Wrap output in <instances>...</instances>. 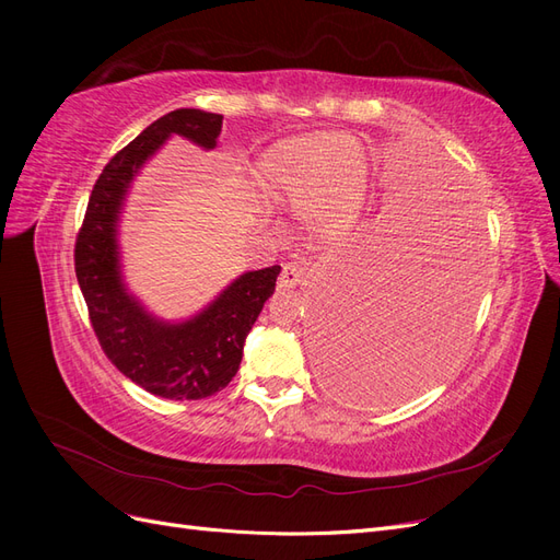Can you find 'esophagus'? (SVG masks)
I'll list each match as a JSON object with an SVG mask.
<instances>
[{
    "instance_id": "1",
    "label": "esophagus",
    "mask_w": 560,
    "mask_h": 560,
    "mask_svg": "<svg viewBox=\"0 0 560 560\" xmlns=\"http://www.w3.org/2000/svg\"><path fill=\"white\" fill-rule=\"evenodd\" d=\"M308 282V266L301 261H290L282 266L280 273V287H296V284H306Z\"/></svg>"
}]
</instances>
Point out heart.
Returning <instances> with one entry per match:
<instances>
[{
    "label": "heart",
    "instance_id": "heart-1",
    "mask_svg": "<svg viewBox=\"0 0 560 560\" xmlns=\"http://www.w3.org/2000/svg\"><path fill=\"white\" fill-rule=\"evenodd\" d=\"M366 154L348 135L315 132L276 144L259 165L268 200L296 208V222L313 238L341 233L362 206Z\"/></svg>",
    "mask_w": 560,
    "mask_h": 560
}]
</instances>
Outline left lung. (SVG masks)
I'll return each instance as SVG.
<instances>
[{"label": "left lung", "mask_w": 560, "mask_h": 560, "mask_svg": "<svg viewBox=\"0 0 560 560\" xmlns=\"http://www.w3.org/2000/svg\"><path fill=\"white\" fill-rule=\"evenodd\" d=\"M404 224L371 229L348 257L317 325V369L338 397L385 406L416 395L469 322L479 222L469 200L428 189Z\"/></svg>", "instance_id": "obj_1"}]
</instances>
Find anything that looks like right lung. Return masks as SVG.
Segmentation results:
<instances>
[{"instance_id":"add662e5","label":"right lung","mask_w":560,"mask_h":560,"mask_svg":"<svg viewBox=\"0 0 560 560\" xmlns=\"http://www.w3.org/2000/svg\"><path fill=\"white\" fill-rule=\"evenodd\" d=\"M222 121V114L175 109L147 126L105 165L77 235V280L100 346L126 378L163 399H206L231 383L245 338L280 276V266L247 270L179 322L149 313L124 280L118 224L135 177L173 135L214 149Z\"/></svg>"}]
</instances>
